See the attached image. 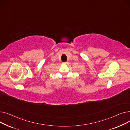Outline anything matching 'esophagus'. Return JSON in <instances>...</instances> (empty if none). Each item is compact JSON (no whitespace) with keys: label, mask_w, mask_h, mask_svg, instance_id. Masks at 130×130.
<instances>
[{"label":"esophagus","mask_w":130,"mask_h":130,"mask_svg":"<svg viewBox=\"0 0 130 130\" xmlns=\"http://www.w3.org/2000/svg\"><path fill=\"white\" fill-rule=\"evenodd\" d=\"M62 64H68V62H63Z\"/></svg>","instance_id":"1"}]
</instances>
